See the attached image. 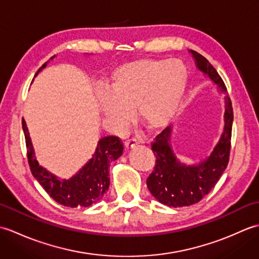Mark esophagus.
Returning <instances> with one entry per match:
<instances>
[{
    "label": "esophagus",
    "instance_id": "34e87169",
    "mask_svg": "<svg viewBox=\"0 0 259 259\" xmlns=\"http://www.w3.org/2000/svg\"><path fill=\"white\" fill-rule=\"evenodd\" d=\"M136 147V141L135 140H126L124 141V149L125 151H130L131 149H134V148Z\"/></svg>",
    "mask_w": 259,
    "mask_h": 259
}]
</instances>
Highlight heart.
I'll list each match as a JSON object with an SVG mask.
<instances>
[{"label": "heart", "instance_id": "1", "mask_svg": "<svg viewBox=\"0 0 259 259\" xmlns=\"http://www.w3.org/2000/svg\"><path fill=\"white\" fill-rule=\"evenodd\" d=\"M188 70L178 60L140 59L121 65L107 90L98 93V106L113 129L122 131L131 120L149 131L171 122L185 96Z\"/></svg>", "mask_w": 259, "mask_h": 259}]
</instances>
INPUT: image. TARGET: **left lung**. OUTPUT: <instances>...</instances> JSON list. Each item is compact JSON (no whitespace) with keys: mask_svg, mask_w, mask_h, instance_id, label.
Instances as JSON below:
<instances>
[{"mask_svg":"<svg viewBox=\"0 0 259 259\" xmlns=\"http://www.w3.org/2000/svg\"><path fill=\"white\" fill-rule=\"evenodd\" d=\"M196 60V65L207 74L223 92H226L221 75L210 62L196 51L190 50ZM225 128L221 140L211 155L200 163L186 166L181 163L170 146L171 126L159 134L151 144L156 164L147 178V187L156 199L169 207H185L200 201L208 195L227 168L230 155V140L233 128V106L230 98L225 97Z\"/></svg>","mask_w":259,"mask_h":259,"instance_id":"obj_1","label":"left lung"}]
</instances>
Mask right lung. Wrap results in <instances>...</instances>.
I'll use <instances>...</instances> for the list:
<instances>
[{"label":"right lung","mask_w":259,"mask_h":259,"mask_svg":"<svg viewBox=\"0 0 259 259\" xmlns=\"http://www.w3.org/2000/svg\"><path fill=\"white\" fill-rule=\"evenodd\" d=\"M54 57L50 59L52 60ZM48 62L37 70L35 75L47 67ZM22 128L24 131L27 161L31 172L53 200L65 207L75 208L89 207L101 199L109 189L110 163L117 160L123 152V145L120 138L114 136L102 138L99 141L93 158L72 178L65 180L57 178L48 170L38 166L24 119H22Z\"/></svg>","instance_id":"right-lung-1"}]
</instances>
